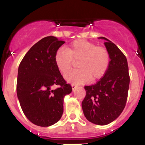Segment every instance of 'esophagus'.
<instances>
[{
    "instance_id": "esophagus-1",
    "label": "esophagus",
    "mask_w": 145,
    "mask_h": 145,
    "mask_svg": "<svg viewBox=\"0 0 145 145\" xmlns=\"http://www.w3.org/2000/svg\"><path fill=\"white\" fill-rule=\"evenodd\" d=\"M76 87H77V86L74 85V84H72V85H71V87H72V89H73V90L75 89L76 88Z\"/></svg>"
}]
</instances>
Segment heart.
<instances>
[{
    "label": "heart",
    "mask_w": 145,
    "mask_h": 145,
    "mask_svg": "<svg viewBox=\"0 0 145 145\" xmlns=\"http://www.w3.org/2000/svg\"><path fill=\"white\" fill-rule=\"evenodd\" d=\"M78 60V69L65 75V80L72 84H82L103 77L109 67L110 56L106 48L83 39L76 40L67 49L60 47L54 56L56 65L63 74L67 72Z\"/></svg>",
    "instance_id": "1"
}]
</instances>
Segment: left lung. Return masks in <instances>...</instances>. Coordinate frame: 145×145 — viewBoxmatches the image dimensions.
Instances as JSON below:
<instances>
[{"label":"left lung","instance_id":"1","mask_svg":"<svg viewBox=\"0 0 145 145\" xmlns=\"http://www.w3.org/2000/svg\"><path fill=\"white\" fill-rule=\"evenodd\" d=\"M105 45L110 61L105 76L90 86H85L86 96L82 102L87 120L98 125H106L115 120L123 111L128 96L130 78L127 60L111 41L105 37Z\"/></svg>","mask_w":145,"mask_h":145}]
</instances>
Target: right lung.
Wrapping results in <instances>:
<instances>
[{
    "label": "right lung",
    "instance_id": "obj_1",
    "mask_svg": "<svg viewBox=\"0 0 145 145\" xmlns=\"http://www.w3.org/2000/svg\"><path fill=\"white\" fill-rule=\"evenodd\" d=\"M65 42L52 36L43 38L30 48L19 65L17 96L25 116L38 126H51L61 118L64 98L72 91L54 60L56 52ZM56 84L61 87L52 90Z\"/></svg>",
    "mask_w": 145,
    "mask_h": 145
}]
</instances>
